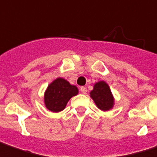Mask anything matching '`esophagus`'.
<instances>
[{
    "label": "esophagus",
    "instance_id": "esophagus-1",
    "mask_svg": "<svg viewBox=\"0 0 157 157\" xmlns=\"http://www.w3.org/2000/svg\"><path fill=\"white\" fill-rule=\"evenodd\" d=\"M80 91L82 94H86L87 93V89L85 87H84V86H82L80 88Z\"/></svg>",
    "mask_w": 157,
    "mask_h": 157
}]
</instances>
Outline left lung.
<instances>
[{
  "mask_svg": "<svg viewBox=\"0 0 157 157\" xmlns=\"http://www.w3.org/2000/svg\"><path fill=\"white\" fill-rule=\"evenodd\" d=\"M90 97L101 111H109L114 106V97L111 92L109 85L105 81L97 82L93 86L92 90L90 92Z\"/></svg>",
  "mask_w": 157,
  "mask_h": 157,
  "instance_id": "left-lung-1",
  "label": "left lung"
}]
</instances>
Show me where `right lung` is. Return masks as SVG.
I'll list each match as a JSON object with an SVG mask.
<instances>
[{
  "label": "right lung",
  "instance_id": "right-lung-1",
  "mask_svg": "<svg viewBox=\"0 0 157 157\" xmlns=\"http://www.w3.org/2000/svg\"><path fill=\"white\" fill-rule=\"evenodd\" d=\"M78 94L76 85H71L63 78H57L48 85L44 92V105L46 109L54 113L65 109L68 101Z\"/></svg>",
  "mask_w": 157,
  "mask_h": 157
}]
</instances>
